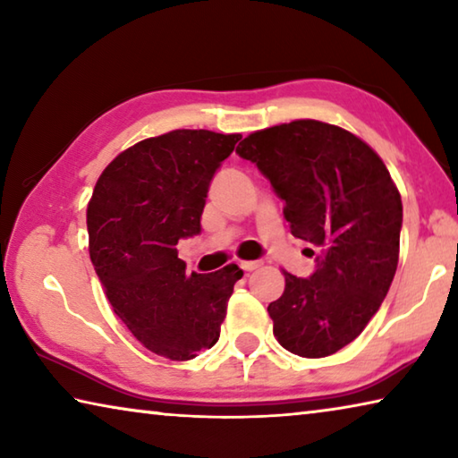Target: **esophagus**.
Wrapping results in <instances>:
<instances>
[{
    "label": "esophagus",
    "instance_id": "obj_1",
    "mask_svg": "<svg viewBox=\"0 0 458 458\" xmlns=\"http://www.w3.org/2000/svg\"><path fill=\"white\" fill-rule=\"evenodd\" d=\"M259 267H260V262H257V260H242V262H240V268H242L244 273H250V270L259 268Z\"/></svg>",
    "mask_w": 458,
    "mask_h": 458
}]
</instances>
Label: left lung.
<instances>
[{"label":"left lung","mask_w":458,"mask_h":458,"mask_svg":"<svg viewBox=\"0 0 458 458\" xmlns=\"http://www.w3.org/2000/svg\"><path fill=\"white\" fill-rule=\"evenodd\" d=\"M236 153L284 199L291 234L321 246L311 278L283 270L284 293L268 305L275 337L301 358H327L366 329L396 275V183L366 141L315 119L254 131Z\"/></svg>","instance_id":"8db88e82"}]
</instances>
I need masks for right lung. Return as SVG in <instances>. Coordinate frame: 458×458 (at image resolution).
<instances>
[{
	"label": "right lung",
	"mask_w": 458,
	"mask_h": 458,
	"mask_svg": "<svg viewBox=\"0 0 458 458\" xmlns=\"http://www.w3.org/2000/svg\"><path fill=\"white\" fill-rule=\"evenodd\" d=\"M238 133L175 129L121 151L87 208L89 254L114 313L139 344L172 361L193 360L220 337L242 270L185 273L177 240L199 232L216 169Z\"/></svg>",
	"instance_id": "1"
}]
</instances>
